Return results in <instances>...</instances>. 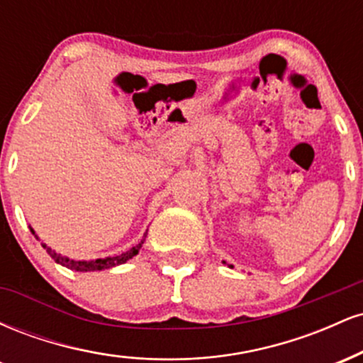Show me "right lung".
Masks as SVG:
<instances>
[{"mask_svg": "<svg viewBox=\"0 0 363 363\" xmlns=\"http://www.w3.org/2000/svg\"><path fill=\"white\" fill-rule=\"evenodd\" d=\"M30 230H32V228H30ZM32 234H34V230H32ZM145 237H147V234L143 235V239H141L140 244H136L135 247H131L126 252L119 254V256L104 257V259H95V261H74V259H69V257L61 256V254H57L56 251H52V249L48 247L45 244H43V247L45 249V251H48V254L52 257L54 261L60 262V264H62V266H66V268L74 269V272H101V269L114 268V266L123 264V262H126V261L131 259V257H135L136 254L140 252L141 245H143V242H145Z\"/></svg>", "mask_w": 363, "mask_h": 363, "instance_id": "add662e5", "label": "right lung"}]
</instances>
